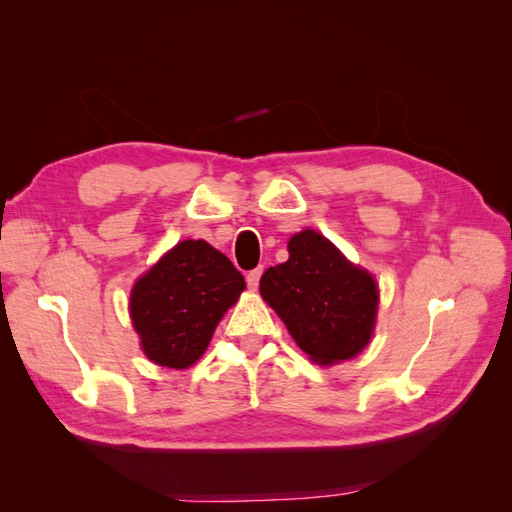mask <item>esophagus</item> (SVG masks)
Wrapping results in <instances>:
<instances>
[{
    "instance_id": "obj_1",
    "label": "esophagus",
    "mask_w": 512,
    "mask_h": 512,
    "mask_svg": "<svg viewBox=\"0 0 512 512\" xmlns=\"http://www.w3.org/2000/svg\"><path fill=\"white\" fill-rule=\"evenodd\" d=\"M262 273H264V266H259L255 270H250V273L246 275V284H248L250 290H257L259 279H262Z\"/></svg>"
}]
</instances>
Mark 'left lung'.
Here are the masks:
<instances>
[{"mask_svg": "<svg viewBox=\"0 0 512 512\" xmlns=\"http://www.w3.org/2000/svg\"><path fill=\"white\" fill-rule=\"evenodd\" d=\"M259 292L321 367L350 361L372 341L380 303L376 277L314 228L288 239V262L266 270Z\"/></svg>", "mask_w": 512, "mask_h": 512, "instance_id": "8db88e82", "label": "left lung"}]
</instances>
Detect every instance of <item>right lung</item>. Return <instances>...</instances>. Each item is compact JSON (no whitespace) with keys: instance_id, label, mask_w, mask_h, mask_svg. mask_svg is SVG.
<instances>
[{"instance_id":"add662e5","label":"right lung","mask_w":512,"mask_h":512,"mask_svg":"<svg viewBox=\"0 0 512 512\" xmlns=\"http://www.w3.org/2000/svg\"><path fill=\"white\" fill-rule=\"evenodd\" d=\"M244 290L242 273L224 253L204 239H182L129 292L140 350L160 367H191Z\"/></svg>"}]
</instances>
